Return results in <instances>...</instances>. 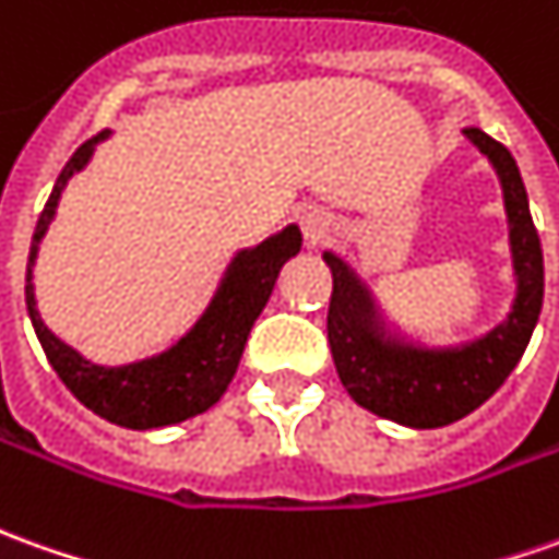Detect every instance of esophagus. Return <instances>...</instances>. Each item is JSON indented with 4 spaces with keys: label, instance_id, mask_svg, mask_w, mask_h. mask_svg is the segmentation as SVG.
Segmentation results:
<instances>
[{
    "label": "esophagus",
    "instance_id": "34e87169",
    "mask_svg": "<svg viewBox=\"0 0 559 559\" xmlns=\"http://www.w3.org/2000/svg\"><path fill=\"white\" fill-rule=\"evenodd\" d=\"M299 229H302V238H306L309 245H321L330 231H333V219H330V214L324 207H306V211L299 214Z\"/></svg>",
    "mask_w": 559,
    "mask_h": 559
}]
</instances>
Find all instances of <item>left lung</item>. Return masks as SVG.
<instances>
[{
  "label": "left lung",
  "mask_w": 559,
  "mask_h": 559,
  "mask_svg": "<svg viewBox=\"0 0 559 559\" xmlns=\"http://www.w3.org/2000/svg\"><path fill=\"white\" fill-rule=\"evenodd\" d=\"M465 136L492 162L504 189L511 226V257L518 275V299L508 321L465 348H416L385 336L370 290L336 253H324L333 272L328 340L336 373L355 404L382 419L409 428H440L489 401L523 358L533 336L542 296L545 260L535 231L526 189L514 155L480 128Z\"/></svg>",
  "instance_id": "obj_1"
}]
</instances>
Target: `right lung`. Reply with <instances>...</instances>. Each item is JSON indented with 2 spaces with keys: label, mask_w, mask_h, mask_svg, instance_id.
<instances>
[{
  "label": "right lung",
  "mask_w": 559,
  "mask_h": 559,
  "mask_svg": "<svg viewBox=\"0 0 559 559\" xmlns=\"http://www.w3.org/2000/svg\"><path fill=\"white\" fill-rule=\"evenodd\" d=\"M106 134L109 131H100L72 152V158L67 162V168L60 170L55 189L45 201V211L39 214L33 245H29V263H26V311L45 348V358L51 360L60 382L106 423L146 431V428L192 419L223 397V391L229 389L231 376L238 370L250 328L272 296L281 265L302 248V231L299 226H287L253 250H241L226 269V278L211 299L207 311L201 314L199 324L189 330L180 343L170 345L168 352L136 360V364H124V367L91 364L41 324L36 294H33V263L39 253L41 235L48 231V223L55 216L63 186L75 170L88 165L91 152Z\"/></svg>",
  "instance_id": "obj_1"
}]
</instances>
